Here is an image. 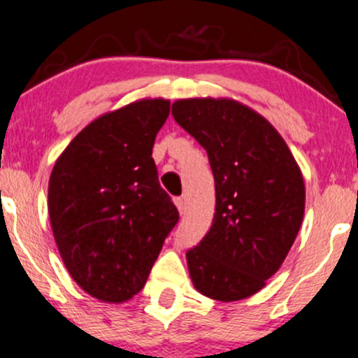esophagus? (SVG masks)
I'll return each instance as SVG.
<instances>
[{"mask_svg": "<svg viewBox=\"0 0 358 358\" xmlns=\"http://www.w3.org/2000/svg\"><path fill=\"white\" fill-rule=\"evenodd\" d=\"M174 203H176V206H178L179 213L182 215V211H184V199H182V198H176Z\"/></svg>", "mask_w": 358, "mask_h": 358, "instance_id": "34e87169", "label": "esophagus"}]
</instances>
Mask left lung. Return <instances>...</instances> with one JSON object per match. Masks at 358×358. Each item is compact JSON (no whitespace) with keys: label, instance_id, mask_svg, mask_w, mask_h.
Here are the masks:
<instances>
[{"label":"left lung","instance_id":"obj_1","mask_svg":"<svg viewBox=\"0 0 358 358\" xmlns=\"http://www.w3.org/2000/svg\"><path fill=\"white\" fill-rule=\"evenodd\" d=\"M172 116L208 153L217 196L208 234L186 252L191 282L213 301L251 297L302 225L301 169L271 122L234 99H179Z\"/></svg>","mask_w":358,"mask_h":358}]
</instances>
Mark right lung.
<instances>
[{"label": "right lung", "mask_w": 358, "mask_h": 358, "mask_svg": "<svg viewBox=\"0 0 358 358\" xmlns=\"http://www.w3.org/2000/svg\"><path fill=\"white\" fill-rule=\"evenodd\" d=\"M169 113L165 99H141L102 114L52 167L48 208L57 251L71 278L102 302H126L143 288L179 220L152 159Z\"/></svg>", "instance_id": "add662e5"}]
</instances>
